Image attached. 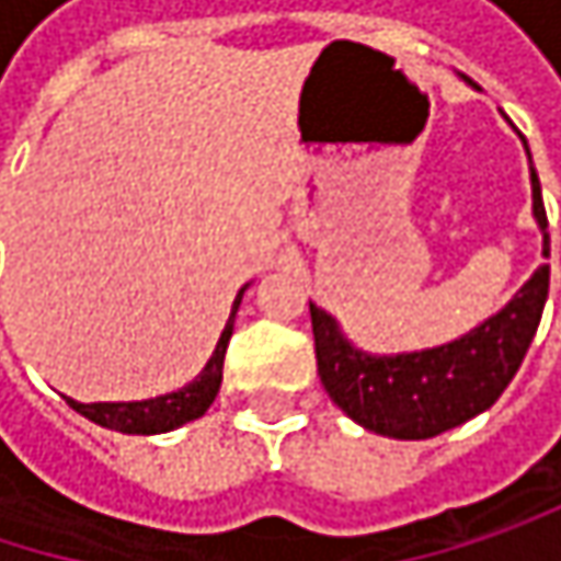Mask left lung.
Segmentation results:
<instances>
[{
	"label": "left lung",
	"instance_id": "obj_1",
	"mask_svg": "<svg viewBox=\"0 0 561 561\" xmlns=\"http://www.w3.org/2000/svg\"><path fill=\"white\" fill-rule=\"evenodd\" d=\"M526 146V142H523ZM533 214L549 256V220L533 171ZM549 295V266H539L504 311L435 351L367 357L354 351L331 314L308 305L318 377L328 396L364 428L390 438H432L491 409L519 370Z\"/></svg>",
	"mask_w": 561,
	"mask_h": 561
}]
</instances>
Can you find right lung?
Returning <instances> with one entry per match:
<instances>
[{
	"label": "right lung",
	"mask_w": 561,
	"mask_h": 561,
	"mask_svg": "<svg viewBox=\"0 0 561 561\" xmlns=\"http://www.w3.org/2000/svg\"><path fill=\"white\" fill-rule=\"evenodd\" d=\"M247 288H240L237 301H233V314L240 308V298H243ZM233 314L217 341V351L214 357L207 360V367L201 370V377H194L187 387H181L178 392L169 396H159V399H146V402H73L67 399L70 409H77L80 415H87L90 422L103 425V428H113V432H123V435H159V432H171L184 422H194L207 412V405L214 402V396L220 390V380H224V354H227V344H230V334H233Z\"/></svg>",
	"instance_id": "right-lung-1"
}]
</instances>
